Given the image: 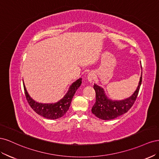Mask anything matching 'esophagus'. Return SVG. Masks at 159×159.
Masks as SVG:
<instances>
[{"label": "esophagus", "instance_id": "1", "mask_svg": "<svg viewBox=\"0 0 159 159\" xmlns=\"http://www.w3.org/2000/svg\"><path fill=\"white\" fill-rule=\"evenodd\" d=\"M95 78V75L93 73H92V72H90V73L88 74V80L89 82L91 83L93 81V80H94Z\"/></svg>", "mask_w": 159, "mask_h": 159}]
</instances>
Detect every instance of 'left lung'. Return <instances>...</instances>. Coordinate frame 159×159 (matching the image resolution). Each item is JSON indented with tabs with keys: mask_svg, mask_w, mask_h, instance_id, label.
<instances>
[{
	"mask_svg": "<svg viewBox=\"0 0 159 159\" xmlns=\"http://www.w3.org/2000/svg\"><path fill=\"white\" fill-rule=\"evenodd\" d=\"M141 82L142 74L138 87L133 94L127 99L119 101L109 99L105 95L104 89L95 84L93 88L95 91V103L91 109L92 113L101 119L111 120L127 113L135 102Z\"/></svg>",
	"mask_w": 159,
	"mask_h": 159,
	"instance_id": "8db88e82",
	"label": "left lung"
}]
</instances>
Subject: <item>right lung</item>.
<instances>
[{
	"mask_svg": "<svg viewBox=\"0 0 159 159\" xmlns=\"http://www.w3.org/2000/svg\"><path fill=\"white\" fill-rule=\"evenodd\" d=\"M81 84V78L72 84L64 97L54 103H41L35 102L28 93L25 84L23 83L26 98L28 104L34 111L41 116L49 119H56L63 117L68 111L74 95Z\"/></svg>",
	"mask_w": 159,
	"mask_h": 159,
	"instance_id": "right-lung-1",
	"label": "right lung"
}]
</instances>
